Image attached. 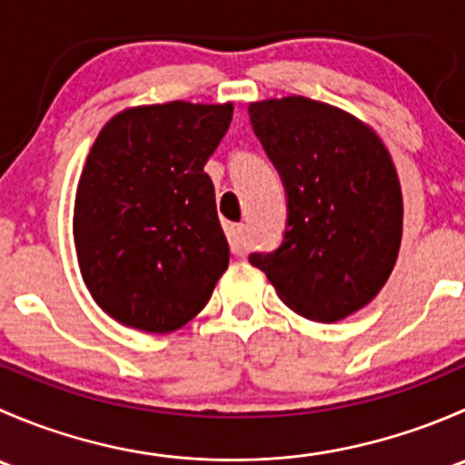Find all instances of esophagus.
<instances>
[{
  "label": "esophagus",
  "instance_id": "obj_1",
  "mask_svg": "<svg viewBox=\"0 0 465 465\" xmlns=\"http://www.w3.org/2000/svg\"><path fill=\"white\" fill-rule=\"evenodd\" d=\"M227 238H229V247L236 256H242L247 252V227L245 224H232L227 229Z\"/></svg>",
  "mask_w": 465,
  "mask_h": 465
}]
</instances>
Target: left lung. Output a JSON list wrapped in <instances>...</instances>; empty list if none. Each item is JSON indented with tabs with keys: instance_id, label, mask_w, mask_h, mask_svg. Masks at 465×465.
I'll use <instances>...</instances> for the list:
<instances>
[{
	"instance_id": "left-lung-1",
	"label": "left lung",
	"mask_w": 465,
	"mask_h": 465,
	"mask_svg": "<svg viewBox=\"0 0 465 465\" xmlns=\"http://www.w3.org/2000/svg\"><path fill=\"white\" fill-rule=\"evenodd\" d=\"M250 119L288 195V229L252 254L297 315L332 323L376 299L402 238L396 166L376 130L306 96L250 103Z\"/></svg>"
}]
</instances>
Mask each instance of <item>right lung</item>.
Returning <instances> with one entry per match:
<instances>
[{
  "mask_svg": "<svg viewBox=\"0 0 465 465\" xmlns=\"http://www.w3.org/2000/svg\"><path fill=\"white\" fill-rule=\"evenodd\" d=\"M232 114V103H157L119 112L98 133L78 180L74 245L112 320L173 332L211 299L229 245L204 163Z\"/></svg>",
  "mask_w": 465,
  "mask_h": 465,
  "instance_id": "obj_1",
  "label": "right lung"
}]
</instances>
